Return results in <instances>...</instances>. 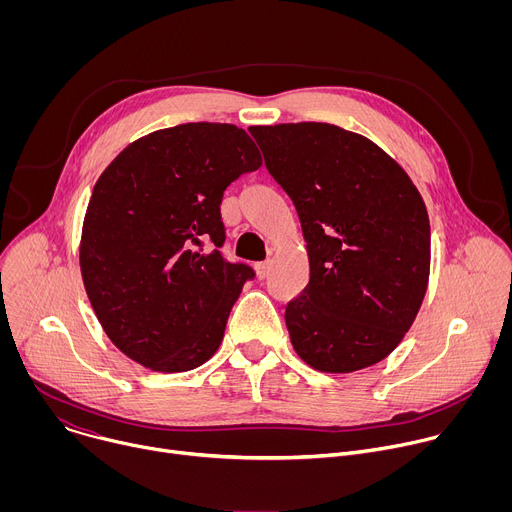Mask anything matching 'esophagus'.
<instances>
[{"label":"esophagus","mask_w":512,"mask_h":512,"mask_svg":"<svg viewBox=\"0 0 512 512\" xmlns=\"http://www.w3.org/2000/svg\"><path fill=\"white\" fill-rule=\"evenodd\" d=\"M271 269V261H263V263H255V273L259 279H265L269 275Z\"/></svg>","instance_id":"esophagus-1"}]
</instances>
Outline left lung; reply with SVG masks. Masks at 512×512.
I'll use <instances>...</instances> for the list:
<instances>
[{
	"instance_id": "1",
	"label": "left lung",
	"mask_w": 512,
	"mask_h": 512,
	"mask_svg": "<svg viewBox=\"0 0 512 512\" xmlns=\"http://www.w3.org/2000/svg\"><path fill=\"white\" fill-rule=\"evenodd\" d=\"M294 202L310 281L285 308L291 344L322 373L389 356L411 328L429 279L425 202L377 143L330 123L249 129Z\"/></svg>"
}]
</instances>
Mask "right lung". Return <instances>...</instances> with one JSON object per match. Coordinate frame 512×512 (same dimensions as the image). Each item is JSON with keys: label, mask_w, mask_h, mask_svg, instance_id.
<instances>
[{"label": "right lung", "mask_w": 512, "mask_h": 512, "mask_svg": "<svg viewBox=\"0 0 512 512\" xmlns=\"http://www.w3.org/2000/svg\"><path fill=\"white\" fill-rule=\"evenodd\" d=\"M259 166L245 129L184 123L129 143L97 180L81 273L105 334L141 367L192 371L221 346L231 308L255 277L221 253V202Z\"/></svg>", "instance_id": "right-lung-1"}]
</instances>
